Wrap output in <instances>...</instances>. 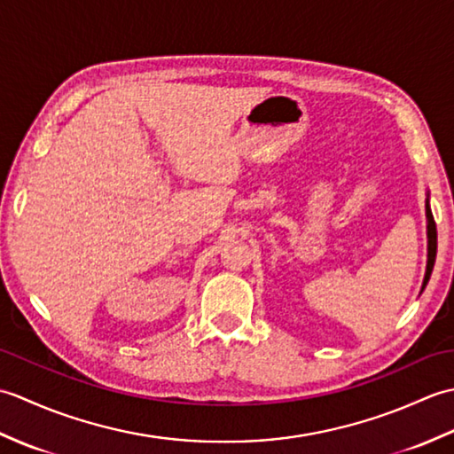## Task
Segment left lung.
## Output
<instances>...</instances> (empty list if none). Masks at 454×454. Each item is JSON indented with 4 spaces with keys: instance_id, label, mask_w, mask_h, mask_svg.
Instances as JSON below:
<instances>
[{
    "instance_id": "left-lung-1",
    "label": "left lung",
    "mask_w": 454,
    "mask_h": 454,
    "mask_svg": "<svg viewBox=\"0 0 454 454\" xmlns=\"http://www.w3.org/2000/svg\"><path fill=\"white\" fill-rule=\"evenodd\" d=\"M426 216H427V267H426V277H423L421 293L429 283L433 265H435V257H437V226H435V220H433V215H431L429 192H427V199H426Z\"/></svg>"
}]
</instances>
